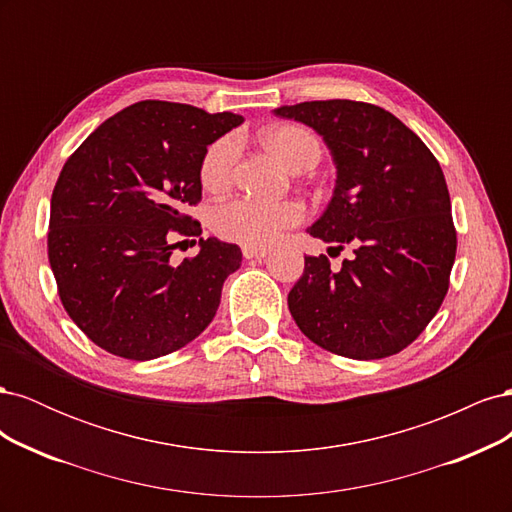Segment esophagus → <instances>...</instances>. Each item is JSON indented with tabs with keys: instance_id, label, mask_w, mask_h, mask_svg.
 Returning a JSON list of instances; mask_svg holds the SVG:
<instances>
[{
	"instance_id": "obj_1",
	"label": "esophagus",
	"mask_w": 512,
	"mask_h": 512,
	"mask_svg": "<svg viewBox=\"0 0 512 512\" xmlns=\"http://www.w3.org/2000/svg\"><path fill=\"white\" fill-rule=\"evenodd\" d=\"M243 256L247 258V260H252V258H265V256H269V250L267 247H254V245H245L243 247Z\"/></svg>"
}]
</instances>
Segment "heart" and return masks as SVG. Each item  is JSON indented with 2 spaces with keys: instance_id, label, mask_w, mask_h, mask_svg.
<instances>
[{
  "instance_id": "b5f03b06",
  "label": "heart",
  "mask_w": 512,
  "mask_h": 512,
  "mask_svg": "<svg viewBox=\"0 0 512 512\" xmlns=\"http://www.w3.org/2000/svg\"><path fill=\"white\" fill-rule=\"evenodd\" d=\"M262 143L286 168H297L309 160L320 158V145L316 138L297 126H277L262 134ZM239 158L237 138L224 136L215 141L200 164V181L207 190L220 192L232 181ZM303 205L265 203L254 198H232L211 211V226L226 241L243 245H269L282 237V232L303 220Z\"/></svg>"
}]
</instances>
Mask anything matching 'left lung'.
I'll return each mask as SVG.
<instances>
[{"instance_id":"obj_1","label":"left lung","mask_w":512,"mask_h":512,"mask_svg":"<svg viewBox=\"0 0 512 512\" xmlns=\"http://www.w3.org/2000/svg\"><path fill=\"white\" fill-rule=\"evenodd\" d=\"M314 128L337 179L316 239L354 256L331 269L305 256L288 292L297 327L320 348L356 361L410 346L440 309L455 262L457 232L444 173L427 145L380 106L316 100L273 111Z\"/></svg>"}]
</instances>
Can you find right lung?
Listing matches in <instances>:
<instances>
[{
  "label": "right lung",
  "instance_id": "right-lung-1",
  "mask_svg": "<svg viewBox=\"0 0 512 512\" xmlns=\"http://www.w3.org/2000/svg\"><path fill=\"white\" fill-rule=\"evenodd\" d=\"M243 123L179 102L143 100L91 132L51 196L49 262L68 316L102 350L151 361L190 344L241 267L235 243L198 239L170 262L175 232L200 235L185 209L203 196L207 147Z\"/></svg>",
  "mask_w": 512,
  "mask_h": 512
}]
</instances>
